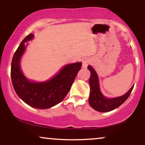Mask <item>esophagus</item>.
Returning a JSON list of instances; mask_svg holds the SVG:
<instances>
[{
  "label": "esophagus",
  "instance_id": "esophagus-1",
  "mask_svg": "<svg viewBox=\"0 0 145 145\" xmlns=\"http://www.w3.org/2000/svg\"><path fill=\"white\" fill-rule=\"evenodd\" d=\"M90 64H91V61L90 60H88V59H85L84 61H82V68L86 69L87 68V67Z\"/></svg>",
  "mask_w": 145,
  "mask_h": 145
}]
</instances>
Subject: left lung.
I'll return each instance as SVG.
<instances>
[{"label":"left lung","mask_w":145,"mask_h":145,"mask_svg":"<svg viewBox=\"0 0 145 145\" xmlns=\"http://www.w3.org/2000/svg\"><path fill=\"white\" fill-rule=\"evenodd\" d=\"M88 68L90 71L91 75L89 79L90 86V94L89 97V104L95 110L100 112H108L114 110L125 102L130 96L134 86L131 87L123 96L115 98H106L103 96L99 88L98 77L96 71L91 66Z\"/></svg>","instance_id":"obj_1"}]
</instances>
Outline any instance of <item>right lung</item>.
<instances>
[{"label":"right lung","mask_w":145,"mask_h":145,"mask_svg":"<svg viewBox=\"0 0 145 145\" xmlns=\"http://www.w3.org/2000/svg\"><path fill=\"white\" fill-rule=\"evenodd\" d=\"M33 37L32 33L27 35L14 54L11 64L12 82L18 96L24 102L33 108L47 109L59 104L65 98L80 70L82 63L66 65L47 82H30L22 73L20 61L25 49L24 42Z\"/></svg>","instance_id":"1"}]
</instances>
